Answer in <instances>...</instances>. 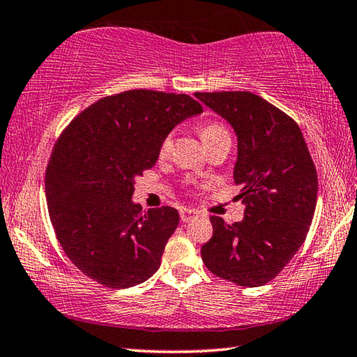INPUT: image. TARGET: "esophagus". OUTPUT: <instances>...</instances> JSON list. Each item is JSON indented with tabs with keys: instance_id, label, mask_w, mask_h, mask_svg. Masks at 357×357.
Masks as SVG:
<instances>
[{
	"instance_id": "esophagus-1",
	"label": "esophagus",
	"mask_w": 357,
	"mask_h": 357,
	"mask_svg": "<svg viewBox=\"0 0 357 357\" xmlns=\"http://www.w3.org/2000/svg\"><path fill=\"white\" fill-rule=\"evenodd\" d=\"M179 216H181V221H183V222H189L190 220H194V218L197 216V213L194 210L183 208L179 211Z\"/></svg>"
}]
</instances>
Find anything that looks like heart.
<instances>
[{
  "label": "heart",
  "mask_w": 357,
  "mask_h": 357,
  "mask_svg": "<svg viewBox=\"0 0 357 357\" xmlns=\"http://www.w3.org/2000/svg\"><path fill=\"white\" fill-rule=\"evenodd\" d=\"M199 132H200V137H202V142H204L205 147L216 144V142H221V141H231V136H229V131L226 130L225 125L218 123V121H210V123H204L199 128ZM172 146V139L167 137V139L163 141L162 144V152L165 153Z\"/></svg>",
  "instance_id": "1"
}]
</instances>
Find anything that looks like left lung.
<instances>
[{
	"label": "left lung",
	"instance_id": "1",
	"mask_svg": "<svg viewBox=\"0 0 357 357\" xmlns=\"http://www.w3.org/2000/svg\"><path fill=\"white\" fill-rule=\"evenodd\" d=\"M237 136L234 181L243 220L211 216L202 259L218 278L242 287L273 280L305 242L317 200V173L305 137L289 115L248 91L195 93Z\"/></svg>",
	"mask_w": 357,
	"mask_h": 357
}]
</instances>
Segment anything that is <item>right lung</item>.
<instances>
[{
  "label": "right lung",
  "instance_id": "right-lung-1",
  "mask_svg": "<svg viewBox=\"0 0 357 357\" xmlns=\"http://www.w3.org/2000/svg\"><path fill=\"white\" fill-rule=\"evenodd\" d=\"M202 112L188 94L132 89L99 99L66 128L46 169L47 210L84 275L128 289L157 273L179 213L142 210L131 200L135 181L155 165L173 128Z\"/></svg>",
  "mask_w": 357,
  "mask_h": 357
}]
</instances>
